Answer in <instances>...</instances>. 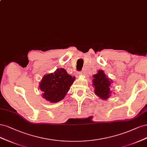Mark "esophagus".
<instances>
[{"label":"esophagus","instance_id":"obj_1","mask_svg":"<svg viewBox=\"0 0 147 147\" xmlns=\"http://www.w3.org/2000/svg\"><path fill=\"white\" fill-rule=\"evenodd\" d=\"M78 74H79V75H82V71H81V72H79Z\"/></svg>","mask_w":147,"mask_h":147}]
</instances>
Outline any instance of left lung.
I'll return each instance as SVG.
<instances>
[{
  "mask_svg": "<svg viewBox=\"0 0 147 147\" xmlns=\"http://www.w3.org/2000/svg\"><path fill=\"white\" fill-rule=\"evenodd\" d=\"M93 76L92 82L94 88V93L104 100L109 98L111 94L110 87L112 80L106 76L102 70H99L98 73Z\"/></svg>",
  "mask_w": 147,
  "mask_h": 147,
  "instance_id": "left-lung-1",
  "label": "left lung"
}]
</instances>
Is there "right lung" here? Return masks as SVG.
Wrapping results in <instances>:
<instances>
[{
	"instance_id": "1",
	"label": "right lung",
	"mask_w": 147,
	"mask_h": 147,
	"mask_svg": "<svg viewBox=\"0 0 147 147\" xmlns=\"http://www.w3.org/2000/svg\"><path fill=\"white\" fill-rule=\"evenodd\" d=\"M75 78L69 75L63 68L57 69L54 73L45 75L40 83L42 98L50 102H57L68 93Z\"/></svg>"
}]
</instances>
